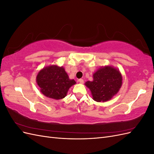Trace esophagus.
I'll return each instance as SVG.
<instances>
[{
    "label": "esophagus",
    "instance_id": "34e87169",
    "mask_svg": "<svg viewBox=\"0 0 154 154\" xmlns=\"http://www.w3.org/2000/svg\"><path fill=\"white\" fill-rule=\"evenodd\" d=\"M78 82H80V83H82V84H83V82H84V81H83V79H79V80H78Z\"/></svg>",
    "mask_w": 154,
    "mask_h": 154
}]
</instances>
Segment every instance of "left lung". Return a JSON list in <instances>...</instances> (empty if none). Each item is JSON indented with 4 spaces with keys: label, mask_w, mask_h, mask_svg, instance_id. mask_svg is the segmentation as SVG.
Returning a JSON list of instances; mask_svg holds the SVG:
<instances>
[{
    "label": "left lung",
    "mask_w": 154,
    "mask_h": 154,
    "mask_svg": "<svg viewBox=\"0 0 154 154\" xmlns=\"http://www.w3.org/2000/svg\"><path fill=\"white\" fill-rule=\"evenodd\" d=\"M122 81L119 69L105 66L97 69L93 74V80L86 82L85 85L91 91L93 100L97 102H105L118 94Z\"/></svg>",
    "instance_id": "left-lung-1"
}]
</instances>
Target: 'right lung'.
<instances>
[{
  "label": "right lung",
  "instance_id": "add662e5",
  "mask_svg": "<svg viewBox=\"0 0 154 154\" xmlns=\"http://www.w3.org/2000/svg\"><path fill=\"white\" fill-rule=\"evenodd\" d=\"M36 82L44 96L57 100L64 98L70 87L76 83L69 78L62 66L57 65L42 69L36 75Z\"/></svg>",
  "mask_w": 154,
  "mask_h": 154
}]
</instances>
